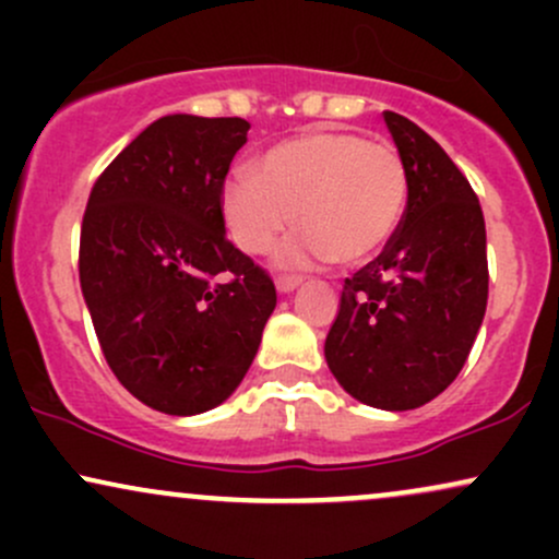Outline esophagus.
Masks as SVG:
<instances>
[{"label":"esophagus","instance_id":"esophagus-1","mask_svg":"<svg viewBox=\"0 0 559 559\" xmlns=\"http://www.w3.org/2000/svg\"><path fill=\"white\" fill-rule=\"evenodd\" d=\"M301 284V278L299 275H278V278H275V286H278V292H294V288H297Z\"/></svg>","mask_w":559,"mask_h":559}]
</instances>
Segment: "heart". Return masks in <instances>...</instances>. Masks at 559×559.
<instances>
[{
  "label": "heart",
  "mask_w": 559,
  "mask_h": 559,
  "mask_svg": "<svg viewBox=\"0 0 559 559\" xmlns=\"http://www.w3.org/2000/svg\"><path fill=\"white\" fill-rule=\"evenodd\" d=\"M404 204L407 168L400 152L344 131L281 141L258 170H236L223 194L230 236L249 254L267 252L297 210L305 230L281 249V260L294 267L370 260L400 228Z\"/></svg>",
  "instance_id": "heart-1"
}]
</instances>
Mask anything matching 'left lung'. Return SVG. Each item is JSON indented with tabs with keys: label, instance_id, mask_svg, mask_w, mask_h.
Segmentation results:
<instances>
[{
	"label": "left lung",
	"instance_id": "left-lung-1",
	"mask_svg": "<svg viewBox=\"0 0 559 559\" xmlns=\"http://www.w3.org/2000/svg\"><path fill=\"white\" fill-rule=\"evenodd\" d=\"M407 168V207L383 252L344 281L325 362L355 400L415 409L457 378L489 299L476 191L423 128L383 112Z\"/></svg>",
	"mask_w": 559,
	"mask_h": 559
}]
</instances>
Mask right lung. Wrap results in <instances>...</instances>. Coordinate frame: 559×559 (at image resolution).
<instances>
[{"mask_svg": "<svg viewBox=\"0 0 559 559\" xmlns=\"http://www.w3.org/2000/svg\"><path fill=\"white\" fill-rule=\"evenodd\" d=\"M243 118L168 115L96 178L79 275L102 355L146 407L197 415L247 376L275 307L271 273L226 236L223 186Z\"/></svg>", "mask_w": 559, "mask_h": 559, "instance_id": "right-lung-1", "label": "right lung"}]
</instances>
